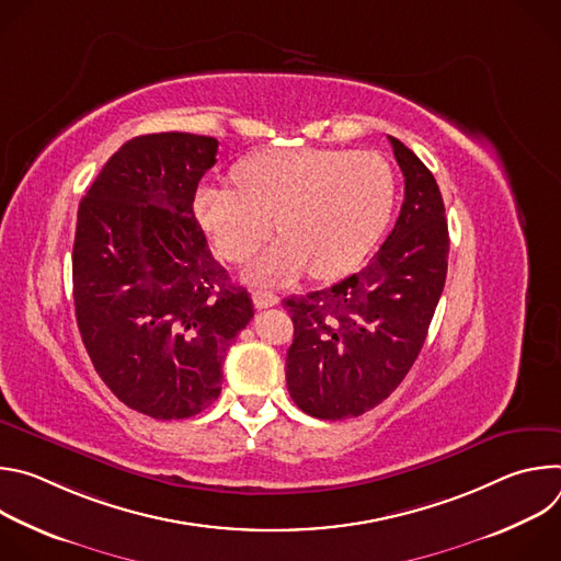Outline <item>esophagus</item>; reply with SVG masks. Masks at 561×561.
Returning <instances> with one entry per match:
<instances>
[{
    "label": "esophagus",
    "mask_w": 561,
    "mask_h": 561,
    "mask_svg": "<svg viewBox=\"0 0 561 561\" xmlns=\"http://www.w3.org/2000/svg\"><path fill=\"white\" fill-rule=\"evenodd\" d=\"M253 304H255V308L262 310V308H271V306L279 304V297L271 290H255L253 293Z\"/></svg>",
    "instance_id": "obj_1"
}]
</instances>
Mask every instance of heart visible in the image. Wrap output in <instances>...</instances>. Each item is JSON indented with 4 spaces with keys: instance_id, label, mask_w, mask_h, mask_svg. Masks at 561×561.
I'll return each instance as SVG.
<instances>
[{
    "instance_id": "b5f03b06",
    "label": "heart",
    "mask_w": 561,
    "mask_h": 561,
    "mask_svg": "<svg viewBox=\"0 0 561 561\" xmlns=\"http://www.w3.org/2000/svg\"><path fill=\"white\" fill-rule=\"evenodd\" d=\"M237 186L199 184L193 213L217 253L242 264L277 230L251 266L260 282L310 268L317 279L353 271L394 206V173L370 150L290 148L257 152L234 169Z\"/></svg>"
}]
</instances>
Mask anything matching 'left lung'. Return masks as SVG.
Listing matches in <instances>:
<instances>
[{"mask_svg": "<svg viewBox=\"0 0 561 561\" xmlns=\"http://www.w3.org/2000/svg\"><path fill=\"white\" fill-rule=\"evenodd\" d=\"M388 139L404 204L386 242L359 273L284 299L295 327L288 392L317 420L364 415L402 383L444 290L450 242L439 186L411 148Z\"/></svg>", "mask_w": 561, "mask_h": 561, "instance_id": "left-lung-1", "label": "left lung"}]
</instances>
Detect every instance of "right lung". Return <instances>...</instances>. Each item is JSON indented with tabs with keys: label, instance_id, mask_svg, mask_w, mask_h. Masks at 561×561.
<instances>
[{
	"label": "right lung",
	"instance_id": "obj_1",
	"mask_svg": "<svg viewBox=\"0 0 561 561\" xmlns=\"http://www.w3.org/2000/svg\"><path fill=\"white\" fill-rule=\"evenodd\" d=\"M219 141L152 133L126 141L79 202L75 317L89 357L128 409L184 420L221 390L226 348L253 317L195 219Z\"/></svg>",
	"mask_w": 561,
	"mask_h": 561
}]
</instances>
